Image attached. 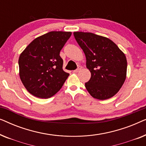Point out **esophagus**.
I'll use <instances>...</instances> for the list:
<instances>
[{"mask_svg":"<svg viewBox=\"0 0 146 146\" xmlns=\"http://www.w3.org/2000/svg\"><path fill=\"white\" fill-rule=\"evenodd\" d=\"M82 69V67L81 66H79L78 68L76 69V70H74L73 71V72H74V73H77V72H78L80 70Z\"/></svg>","mask_w":146,"mask_h":146,"instance_id":"1","label":"esophagus"}]
</instances>
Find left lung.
I'll return each mask as SVG.
<instances>
[{
	"label": "left lung",
	"instance_id": "obj_1",
	"mask_svg": "<svg viewBox=\"0 0 146 146\" xmlns=\"http://www.w3.org/2000/svg\"><path fill=\"white\" fill-rule=\"evenodd\" d=\"M74 36L85 54L86 67L91 72L86 88L94 98H110L119 90L126 78L125 54L108 38L83 32H74Z\"/></svg>",
	"mask_w": 146,
	"mask_h": 146
}]
</instances>
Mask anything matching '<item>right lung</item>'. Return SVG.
Listing matches in <instances>:
<instances>
[{
  "label": "right lung",
  "instance_id": "add662e5",
  "mask_svg": "<svg viewBox=\"0 0 146 146\" xmlns=\"http://www.w3.org/2000/svg\"><path fill=\"white\" fill-rule=\"evenodd\" d=\"M70 32L52 31L36 38L20 55L19 75L26 89L40 98L56 94L68 77L60 52Z\"/></svg>",
  "mask_w": 146,
  "mask_h": 146
}]
</instances>
